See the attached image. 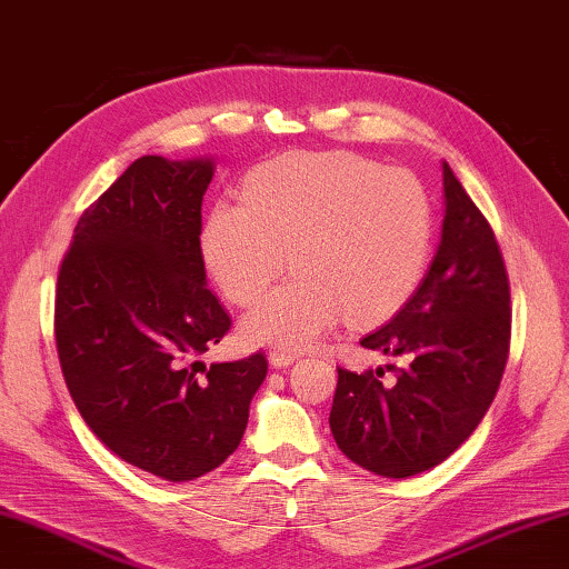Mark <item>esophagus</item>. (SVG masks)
I'll return each instance as SVG.
<instances>
[{
  "label": "esophagus",
  "mask_w": 569,
  "mask_h": 569,
  "mask_svg": "<svg viewBox=\"0 0 569 569\" xmlns=\"http://www.w3.org/2000/svg\"><path fill=\"white\" fill-rule=\"evenodd\" d=\"M295 360H297V352H292V350H284V348L269 350V366L277 368V370L292 366Z\"/></svg>",
  "instance_id": "1"
}]
</instances>
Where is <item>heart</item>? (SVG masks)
<instances>
[{
  "label": "heart",
  "mask_w": 569,
  "mask_h": 569,
  "mask_svg": "<svg viewBox=\"0 0 569 569\" xmlns=\"http://www.w3.org/2000/svg\"><path fill=\"white\" fill-rule=\"evenodd\" d=\"M431 201L408 171L328 151L262 163L244 181V203H213L201 231L203 262L237 305L262 300L241 320L251 346L305 350L342 318L370 325L393 315L423 277Z\"/></svg>",
  "instance_id": "1"
}]
</instances>
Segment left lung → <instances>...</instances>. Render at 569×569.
<instances>
[{"label": "left lung", "instance_id": "obj_1", "mask_svg": "<svg viewBox=\"0 0 569 569\" xmlns=\"http://www.w3.org/2000/svg\"><path fill=\"white\" fill-rule=\"evenodd\" d=\"M443 171V223L433 262L408 302L362 348L403 360L393 383L338 368L330 431L366 471L408 479L439 467L479 426L509 356V279L495 231Z\"/></svg>", "mask_w": 569, "mask_h": 569}]
</instances>
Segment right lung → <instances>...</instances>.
<instances>
[{
  "label": "right lung",
  "instance_id": "1",
  "mask_svg": "<svg viewBox=\"0 0 569 569\" xmlns=\"http://www.w3.org/2000/svg\"><path fill=\"white\" fill-rule=\"evenodd\" d=\"M211 156H143L82 213L54 292L64 383L120 459L191 481L237 451L267 360L211 362L229 315L207 290L201 201Z\"/></svg>",
  "mask_w": 569,
  "mask_h": 569
}]
</instances>
